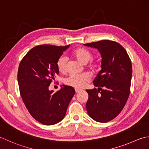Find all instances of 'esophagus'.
Wrapping results in <instances>:
<instances>
[{"instance_id":"34e87169","label":"esophagus","mask_w":149,"mask_h":149,"mask_svg":"<svg viewBox=\"0 0 149 149\" xmlns=\"http://www.w3.org/2000/svg\"><path fill=\"white\" fill-rule=\"evenodd\" d=\"M81 91V89H75V92H76V93H78L79 91Z\"/></svg>"}]
</instances>
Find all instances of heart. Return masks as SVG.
I'll return each mask as SVG.
<instances>
[{"label": "heart", "mask_w": 149, "mask_h": 149, "mask_svg": "<svg viewBox=\"0 0 149 149\" xmlns=\"http://www.w3.org/2000/svg\"><path fill=\"white\" fill-rule=\"evenodd\" d=\"M73 56L80 62L86 63L89 62L93 58V54L89 50L85 48H78L73 51ZM68 65V58L65 55L60 56L56 61L57 68L60 72H65ZM91 77L88 73L80 74H72L65 80V83L68 86L82 88L87 82L90 80Z\"/></svg>", "instance_id": "heart-1"}]
</instances>
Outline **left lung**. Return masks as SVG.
<instances>
[{
  "mask_svg": "<svg viewBox=\"0 0 149 149\" xmlns=\"http://www.w3.org/2000/svg\"><path fill=\"white\" fill-rule=\"evenodd\" d=\"M84 45L98 49L102 58V69L93 81L98 89L86 90L87 113L96 121L108 122L121 113L128 100L131 61L126 50L116 42L103 40Z\"/></svg>",
  "mask_w": 149,
  "mask_h": 149,
  "instance_id": "8db88e82",
  "label": "left lung"
}]
</instances>
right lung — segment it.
<instances>
[{
  "label": "right lung",
  "instance_id": "add662e5",
  "mask_svg": "<svg viewBox=\"0 0 149 149\" xmlns=\"http://www.w3.org/2000/svg\"><path fill=\"white\" fill-rule=\"evenodd\" d=\"M69 47L40 45L30 50L21 60L18 83L23 102L33 118L42 124L51 125L64 118L75 91L63 85L54 93L50 84L58 75L56 61Z\"/></svg>",
  "mask_w": 149,
  "mask_h": 149
}]
</instances>
